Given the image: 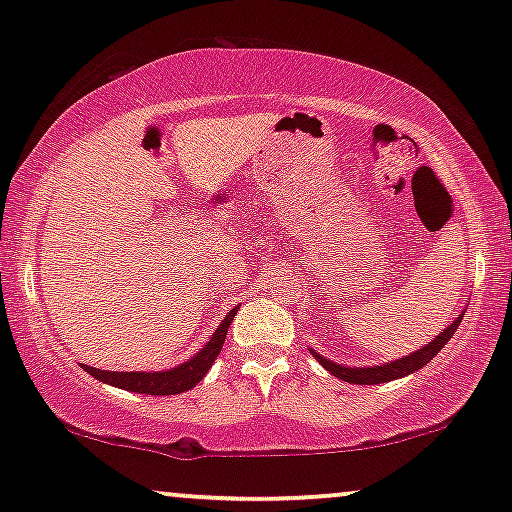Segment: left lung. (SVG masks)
<instances>
[{
	"label": "left lung",
	"instance_id": "obj_1",
	"mask_svg": "<svg viewBox=\"0 0 512 512\" xmlns=\"http://www.w3.org/2000/svg\"><path fill=\"white\" fill-rule=\"evenodd\" d=\"M461 317H464V312L457 314V319H454L447 328H443V331H440L436 338L429 342V345H424L422 349H417V352L403 356V359L380 363V366H363V368L361 366H345V363H335L331 359H326V356H321L317 349H312V347H310V354L321 363V366L328 370V373L340 377V380H345L349 384L391 382V380H398V377L412 375L415 370L424 368L426 363L433 361V356H436L440 349H443L447 342H450L452 335L457 333V328L461 324Z\"/></svg>",
	"mask_w": 512,
	"mask_h": 512
}]
</instances>
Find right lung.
Wrapping results in <instances>:
<instances>
[{
	"instance_id": "1",
	"label": "right lung",
	"mask_w": 512,
	"mask_h": 512,
	"mask_svg": "<svg viewBox=\"0 0 512 512\" xmlns=\"http://www.w3.org/2000/svg\"><path fill=\"white\" fill-rule=\"evenodd\" d=\"M240 307H233L219 328L212 333L209 342H205V347L200 349L198 354L186 359L179 366H174L170 370H156V373H146V370H137V373H128V370H100L93 366H81L88 375H93L95 380H100L104 384H111V387L125 389V391H135V394H151V396H172V394H184V391L193 389L202 377L209 373L212 363L216 361V356L223 349V342H226L228 328L233 324V317L237 314Z\"/></svg>"
}]
</instances>
